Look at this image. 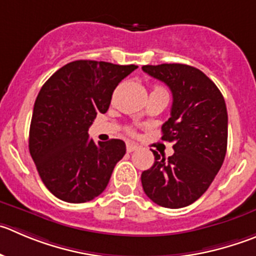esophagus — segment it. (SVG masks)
Instances as JSON below:
<instances>
[{"label": "esophagus", "mask_w": 256, "mask_h": 256, "mask_svg": "<svg viewBox=\"0 0 256 256\" xmlns=\"http://www.w3.org/2000/svg\"><path fill=\"white\" fill-rule=\"evenodd\" d=\"M138 148V144H136V143H126V152L130 153L133 152V150H136Z\"/></svg>", "instance_id": "1"}]
</instances>
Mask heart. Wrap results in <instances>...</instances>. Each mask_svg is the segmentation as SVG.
I'll return each mask as SVG.
<instances>
[{"label":"heart","instance_id":"b5f03b06","mask_svg":"<svg viewBox=\"0 0 256 256\" xmlns=\"http://www.w3.org/2000/svg\"><path fill=\"white\" fill-rule=\"evenodd\" d=\"M157 88H160V89H163V88H160V86H157Z\"/></svg>","mask_w":256,"mask_h":256}]
</instances>
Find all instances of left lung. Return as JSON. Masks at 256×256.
I'll list each match as a JSON object with an SVG mask.
<instances>
[{"mask_svg": "<svg viewBox=\"0 0 256 256\" xmlns=\"http://www.w3.org/2000/svg\"><path fill=\"white\" fill-rule=\"evenodd\" d=\"M142 70L171 89V116L162 126V140L174 143L168 158L152 150L154 163L140 176L143 190L162 208H184L205 194L225 160V100L215 82L190 65H144Z\"/></svg>", "mask_w": 256, "mask_h": 256, "instance_id": "1", "label": "left lung"}]
</instances>
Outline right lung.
<instances>
[{"mask_svg":"<svg viewBox=\"0 0 256 256\" xmlns=\"http://www.w3.org/2000/svg\"><path fill=\"white\" fill-rule=\"evenodd\" d=\"M137 68L76 60L42 85L34 106L28 150L54 196L82 204L106 190L114 167L126 154V143H96L88 130L96 114L108 110L116 85Z\"/></svg>","mask_w":256,"mask_h":256,"instance_id":"right-lung-1","label":"right lung"}]
</instances>
